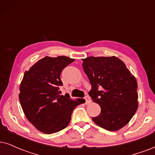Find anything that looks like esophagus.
Masks as SVG:
<instances>
[{"label": "esophagus", "instance_id": "esophagus-1", "mask_svg": "<svg viewBox=\"0 0 155 155\" xmlns=\"http://www.w3.org/2000/svg\"><path fill=\"white\" fill-rule=\"evenodd\" d=\"M84 99H85V100H86V104H91V99L89 98V96L85 97H84Z\"/></svg>", "mask_w": 155, "mask_h": 155}]
</instances>
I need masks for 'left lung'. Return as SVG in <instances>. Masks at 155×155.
Wrapping results in <instances>:
<instances>
[{"instance_id": "obj_1", "label": "left lung", "mask_w": 155, "mask_h": 155, "mask_svg": "<svg viewBox=\"0 0 155 155\" xmlns=\"http://www.w3.org/2000/svg\"><path fill=\"white\" fill-rule=\"evenodd\" d=\"M82 61L91 85L89 94L101 107L100 114L92 119L107 130H120L137 110L136 79L116 56H89Z\"/></svg>"}]
</instances>
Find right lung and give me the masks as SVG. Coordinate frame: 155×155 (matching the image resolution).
Instances as JSON below:
<instances>
[{"label":"right lung","instance_id":"1","mask_svg":"<svg viewBox=\"0 0 155 155\" xmlns=\"http://www.w3.org/2000/svg\"><path fill=\"white\" fill-rule=\"evenodd\" d=\"M75 59L61 56H46L25 72L20 85L21 107L28 120L37 130L52 134L66 128L71 114L83 99L73 100L68 94L60 95L62 70Z\"/></svg>","mask_w":155,"mask_h":155}]
</instances>
